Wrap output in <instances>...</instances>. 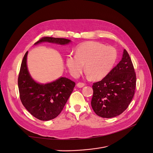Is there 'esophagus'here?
Here are the masks:
<instances>
[{
  "mask_svg": "<svg viewBox=\"0 0 153 153\" xmlns=\"http://www.w3.org/2000/svg\"><path fill=\"white\" fill-rule=\"evenodd\" d=\"M85 85V84L84 83H82V82H78V84H76V86L78 87H79V88H82V87H83Z\"/></svg>",
  "mask_w": 153,
  "mask_h": 153,
  "instance_id": "34e87169",
  "label": "esophagus"
}]
</instances>
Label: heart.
I'll return each mask as SVG.
<instances>
[{"label":"heart","mask_w":153,"mask_h":153,"mask_svg":"<svg viewBox=\"0 0 153 153\" xmlns=\"http://www.w3.org/2000/svg\"><path fill=\"white\" fill-rule=\"evenodd\" d=\"M117 58V50L113 47H106L98 41H87L77 46L75 55H68L66 63L74 77L81 75L85 64L87 76L100 80L112 70Z\"/></svg>","instance_id":"heart-1"}]
</instances>
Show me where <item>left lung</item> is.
Here are the masks:
<instances>
[{"label":"left lung","instance_id":"1","mask_svg":"<svg viewBox=\"0 0 153 153\" xmlns=\"http://www.w3.org/2000/svg\"><path fill=\"white\" fill-rule=\"evenodd\" d=\"M136 74L126 50L123 58L104 78L92 85V108L100 117L112 118L128 107L135 94Z\"/></svg>","mask_w":153,"mask_h":153}]
</instances>
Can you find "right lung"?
<instances>
[{
  "instance_id": "add662e5",
  "label": "right lung",
  "mask_w": 153,
  "mask_h": 153,
  "mask_svg": "<svg viewBox=\"0 0 153 153\" xmlns=\"http://www.w3.org/2000/svg\"><path fill=\"white\" fill-rule=\"evenodd\" d=\"M48 42L59 45L68 44L71 41L64 38L43 37L34 45ZM27 52L23 58L18 78V85L22 103L28 112L41 121H49L57 117L70 96L75 83L61 77L46 84L35 82L27 66Z\"/></svg>"
}]
</instances>
